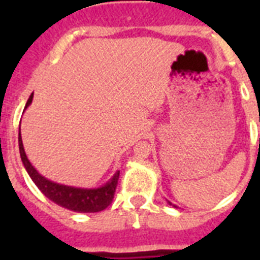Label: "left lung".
<instances>
[{
	"instance_id": "8db88e82",
	"label": "left lung",
	"mask_w": 260,
	"mask_h": 260,
	"mask_svg": "<svg viewBox=\"0 0 260 260\" xmlns=\"http://www.w3.org/2000/svg\"><path fill=\"white\" fill-rule=\"evenodd\" d=\"M169 204H170V205H173V206H174V208H178V206H177V205H174V204H171V202H170V201H169Z\"/></svg>"
}]
</instances>
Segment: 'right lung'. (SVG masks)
Returning a JSON list of instances; mask_svg holds the SVG:
<instances>
[{
  "label": "right lung",
  "mask_w": 260,
  "mask_h": 260,
  "mask_svg": "<svg viewBox=\"0 0 260 260\" xmlns=\"http://www.w3.org/2000/svg\"><path fill=\"white\" fill-rule=\"evenodd\" d=\"M32 98H34V93L28 98L24 112L32 104ZM18 148H20L22 165L25 167L30 179L48 200L58 204L59 206L73 210V212H78V213H95V212H101L108 208L110 202L113 201L114 191H116V186H117L118 177H120L118 170L112 175V178L105 185L100 186V187H77V186L62 185V183L50 181L48 178L43 177L42 174L32 166V163L29 162L25 150H24L20 129H18Z\"/></svg>",
  "instance_id": "add662e5"
}]
</instances>
